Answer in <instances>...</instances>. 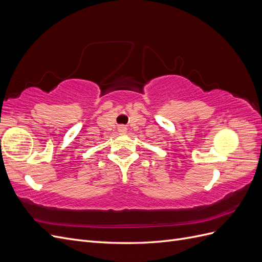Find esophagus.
Instances as JSON below:
<instances>
[{"instance_id": "1", "label": "esophagus", "mask_w": 262, "mask_h": 262, "mask_svg": "<svg viewBox=\"0 0 262 262\" xmlns=\"http://www.w3.org/2000/svg\"><path fill=\"white\" fill-rule=\"evenodd\" d=\"M125 130H126V128H125V126H123V125H121L120 128H119V131H120V132H125Z\"/></svg>"}]
</instances>
